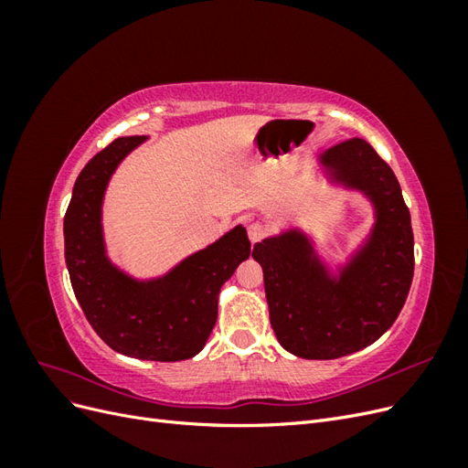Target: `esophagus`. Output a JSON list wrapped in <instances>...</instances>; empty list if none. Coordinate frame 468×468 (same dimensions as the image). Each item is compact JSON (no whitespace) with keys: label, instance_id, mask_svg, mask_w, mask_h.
I'll use <instances>...</instances> for the list:
<instances>
[{"label":"esophagus","instance_id":"obj_1","mask_svg":"<svg viewBox=\"0 0 468 468\" xmlns=\"http://www.w3.org/2000/svg\"><path fill=\"white\" fill-rule=\"evenodd\" d=\"M248 236H250V242L256 244L260 239L265 236V226L261 222H251L248 226Z\"/></svg>","mask_w":468,"mask_h":468}]
</instances>
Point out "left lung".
<instances>
[{"label": "left lung", "instance_id": "1", "mask_svg": "<svg viewBox=\"0 0 468 468\" xmlns=\"http://www.w3.org/2000/svg\"><path fill=\"white\" fill-rule=\"evenodd\" d=\"M332 186L361 193L373 207L369 234L332 267L314 238L287 229L253 246L263 269L269 320L279 344L303 359H337L385 334L399 318L414 277V234L400 183L363 138L320 154Z\"/></svg>", "mask_w": 468, "mask_h": 468}]
</instances>
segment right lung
Listing matches in <instances>:
<instances>
[{"instance_id":"1","label":"right lung","mask_w":468,"mask_h":468,"mask_svg":"<svg viewBox=\"0 0 468 468\" xmlns=\"http://www.w3.org/2000/svg\"><path fill=\"white\" fill-rule=\"evenodd\" d=\"M148 136H122L81 169L64 217V256L76 299L97 335L144 361L195 357L215 328L218 292L250 258L242 224L167 273L138 279L107 256L103 199L119 164Z\"/></svg>"}]
</instances>
